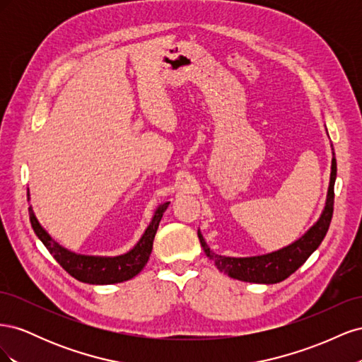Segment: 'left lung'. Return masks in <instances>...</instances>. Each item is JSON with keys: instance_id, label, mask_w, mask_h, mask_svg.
Returning <instances> with one entry per match:
<instances>
[{"instance_id": "obj_1", "label": "left lung", "mask_w": 362, "mask_h": 362, "mask_svg": "<svg viewBox=\"0 0 362 362\" xmlns=\"http://www.w3.org/2000/svg\"><path fill=\"white\" fill-rule=\"evenodd\" d=\"M332 146V145H331ZM337 178V160L332 148V164L331 178L327 187L325 208L317 222L306 231L302 237L294 240L293 243L284 246L269 254L254 255V257H226L218 255L206 245L201 231L198 237L205 255L210 258L216 267L238 281L255 282V284H276L287 279L291 273L298 270L303 262L310 258L313 252L320 246L323 238L329 229L331 218L334 213V184Z\"/></svg>"}]
</instances>
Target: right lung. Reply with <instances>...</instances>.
Segmentation results:
<instances>
[{
	"label": "right lung",
	"mask_w": 362,
	"mask_h": 362,
	"mask_svg": "<svg viewBox=\"0 0 362 362\" xmlns=\"http://www.w3.org/2000/svg\"><path fill=\"white\" fill-rule=\"evenodd\" d=\"M27 196L30 201V192H27ZM169 204L170 202H163L156 208L154 216H152L148 228L145 229V233L141 234L140 240L134 245L133 249H129L122 255L115 257L83 255L63 247L48 234L47 229L40 225L31 205L28 208V213L31 226L35 229V233L40 242L45 245L54 259H56L71 276L86 284H93V286H108V284H119L134 278L141 272V269L146 266L160 221L163 217V213L168 210Z\"/></svg>",
	"instance_id": "right-lung-1"
}]
</instances>
